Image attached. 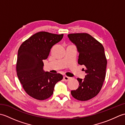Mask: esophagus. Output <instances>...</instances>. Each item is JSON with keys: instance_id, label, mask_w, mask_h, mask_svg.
I'll use <instances>...</instances> for the list:
<instances>
[{"instance_id": "34e87169", "label": "esophagus", "mask_w": 125, "mask_h": 125, "mask_svg": "<svg viewBox=\"0 0 125 125\" xmlns=\"http://www.w3.org/2000/svg\"><path fill=\"white\" fill-rule=\"evenodd\" d=\"M70 78H71L69 77H68V76H66L63 77V79H64V80L65 81H68Z\"/></svg>"}]
</instances>
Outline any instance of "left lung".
<instances>
[{
	"mask_svg": "<svg viewBox=\"0 0 125 125\" xmlns=\"http://www.w3.org/2000/svg\"><path fill=\"white\" fill-rule=\"evenodd\" d=\"M68 36L79 52L78 63L86 67L85 78H77L79 85L71 94L78 100H88L100 92L105 78L107 60L104 48L89 34H70Z\"/></svg>",
	"mask_w": 125,
	"mask_h": 125,
	"instance_id": "left-lung-1",
	"label": "left lung"
}]
</instances>
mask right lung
Segmentation results:
<instances>
[{
	"label": "right lung",
	"instance_id": "obj_1",
	"mask_svg": "<svg viewBox=\"0 0 125 125\" xmlns=\"http://www.w3.org/2000/svg\"><path fill=\"white\" fill-rule=\"evenodd\" d=\"M63 37V34L40 31L23 42L18 50V78L26 92L36 99L42 100L49 98L54 92L55 84L63 79L60 73L44 71L43 62L52 46Z\"/></svg>",
	"mask_w": 125,
	"mask_h": 125
}]
</instances>
